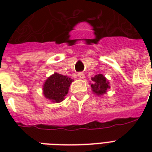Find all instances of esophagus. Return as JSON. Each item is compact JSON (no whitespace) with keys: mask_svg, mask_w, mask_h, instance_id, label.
Wrapping results in <instances>:
<instances>
[{"mask_svg":"<svg viewBox=\"0 0 152 152\" xmlns=\"http://www.w3.org/2000/svg\"><path fill=\"white\" fill-rule=\"evenodd\" d=\"M78 77H79L80 79H84L85 78V74L82 72L78 73Z\"/></svg>","mask_w":152,"mask_h":152,"instance_id":"1","label":"esophagus"}]
</instances>
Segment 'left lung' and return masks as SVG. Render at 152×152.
Wrapping results in <instances>:
<instances>
[{
    "label": "left lung",
    "mask_w": 152,
    "mask_h": 152,
    "mask_svg": "<svg viewBox=\"0 0 152 152\" xmlns=\"http://www.w3.org/2000/svg\"><path fill=\"white\" fill-rule=\"evenodd\" d=\"M92 83H90V86L92 91L94 94L101 96L105 94L107 90L110 89V83L102 74H98L91 78Z\"/></svg>",
    "instance_id": "obj_1"
}]
</instances>
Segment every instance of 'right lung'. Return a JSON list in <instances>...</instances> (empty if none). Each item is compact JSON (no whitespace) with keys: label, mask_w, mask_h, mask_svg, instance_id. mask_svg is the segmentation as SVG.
<instances>
[{"label":"right lung","mask_w":152,"mask_h":152,"mask_svg":"<svg viewBox=\"0 0 152 152\" xmlns=\"http://www.w3.org/2000/svg\"><path fill=\"white\" fill-rule=\"evenodd\" d=\"M72 79L59 73H53L48 77L43 85V95L52 102L63 101L69 90Z\"/></svg>","instance_id":"add662e5"}]
</instances>
